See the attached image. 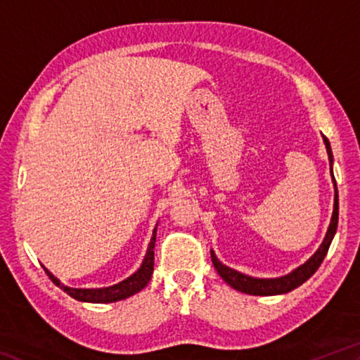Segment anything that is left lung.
Here are the masks:
<instances>
[{
    "mask_svg": "<svg viewBox=\"0 0 360 360\" xmlns=\"http://www.w3.org/2000/svg\"><path fill=\"white\" fill-rule=\"evenodd\" d=\"M324 138V144H326V149H327V155H328V163H330V174H332V181H333V188H335V197H333V212H332V219H330V224H328V229H327V233L324 236V241L321 243V246L318 248V251H316L311 257H309L304 264H302L300 266H297L295 270H292L290 273L284 276H279V278H254V276H249L245 275V273L241 271H236L233 268H230L227 265H224L221 260L216 257L214 251H211V260H212V265L219 273V276H221L225 283L231 288L240 290V292H245V294L249 295H281V294H288V292L294 290L298 285H302L307 279L311 278L316 270H318L319 265L322 264V260H324L326 254L328 251V248H330V243L333 240L335 233H337V225H338V191H337V182H335L333 178V154H332V148H330V143H328V139L326 136Z\"/></svg>",
    "mask_w": 360,
    "mask_h": 360,
    "instance_id": "obj_1",
    "label": "left lung"
}]
</instances>
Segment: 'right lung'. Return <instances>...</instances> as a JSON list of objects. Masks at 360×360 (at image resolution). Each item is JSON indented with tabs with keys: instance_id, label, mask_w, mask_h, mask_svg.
I'll return each instance as SVG.
<instances>
[{
	"instance_id": "right-lung-1",
	"label": "right lung",
	"mask_w": 360,
	"mask_h": 360,
	"mask_svg": "<svg viewBox=\"0 0 360 360\" xmlns=\"http://www.w3.org/2000/svg\"><path fill=\"white\" fill-rule=\"evenodd\" d=\"M155 236H157V225L154 231H152L150 243L148 246V251L143 259L141 266L130 275L124 281H120L114 285H109V288H92V289H77V288H70V285H65L57 276H53L51 271L44 266L47 276L52 279V283L58 285L60 289L66 292L70 297L76 298L79 302H87V303H112L124 300V298H129L131 295L138 294L139 290L144 289L148 283L150 281L152 273H154V248H155Z\"/></svg>"
}]
</instances>
